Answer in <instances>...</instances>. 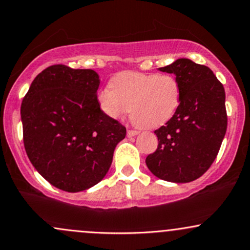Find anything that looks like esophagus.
Listing matches in <instances>:
<instances>
[{"instance_id":"34e87169","label":"esophagus","mask_w":250,"mask_h":250,"mask_svg":"<svg viewBox=\"0 0 250 250\" xmlns=\"http://www.w3.org/2000/svg\"><path fill=\"white\" fill-rule=\"evenodd\" d=\"M137 135H138V131H136V130H128L127 131V137H128V138H130V137H135Z\"/></svg>"}]
</instances>
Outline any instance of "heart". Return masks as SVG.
<instances>
[{"label":"heart","instance_id":"obj_1","mask_svg":"<svg viewBox=\"0 0 250 250\" xmlns=\"http://www.w3.org/2000/svg\"><path fill=\"white\" fill-rule=\"evenodd\" d=\"M100 111L107 118L122 119L130 112L136 125L156 128L178 111L181 85L174 75L123 71L112 77L109 87L96 94Z\"/></svg>","mask_w":250,"mask_h":250}]
</instances>
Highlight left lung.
<instances>
[{
  "label": "left lung",
  "mask_w": 250,
  "mask_h": 250,
  "mask_svg": "<svg viewBox=\"0 0 250 250\" xmlns=\"http://www.w3.org/2000/svg\"><path fill=\"white\" fill-rule=\"evenodd\" d=\"M158 70L175 75L181 101L173 118L155 131L157 149L146 163L165 181H194L213 163L227 132L224 87L210 68L187 58Z\"/></svg>",
  "instance_id": "obj_1"
}]
</instances>
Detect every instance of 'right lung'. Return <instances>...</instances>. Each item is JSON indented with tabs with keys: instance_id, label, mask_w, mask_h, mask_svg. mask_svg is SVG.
<instances>
[{
	"instance_id": "add662e5",
	"label": "right lung",
	"mask_w": 250,
	"mask_h": 250,
	"mask_svg": "<svg viewBox=\"0 0 250 250\" xmlns=\"http://www.w3.org/2000/svg\"><path fill=\"white\" fill-rule=\"evenodd\" d=\"M99 75L52 65L32 82L21 104L26 154L52 186L81 192L104 178L126 128L100 111Z\"/></svg>"
}]
</instances>
